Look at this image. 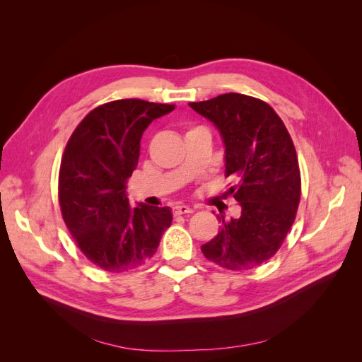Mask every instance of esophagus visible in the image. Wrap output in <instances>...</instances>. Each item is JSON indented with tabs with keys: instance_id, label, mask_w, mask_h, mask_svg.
Returning <instances> with one entry per match:
<instances>
[{
	"instance_id": "obj_1",
	"label": "esophagus",
	"mask_w": 362,
	"mask_h": 362,
	"mask_svg": "<svg viewBox=\"0 0 362 362\" xmlns=\"http://www.w3.org/2000/svg\"><path fill=\"white\" fill-rule=\"evenodd\" d=\"M193 210L187 205H175L173 206V214L175 216H181V214H192Z\"/></svg>"
}]
</instances>
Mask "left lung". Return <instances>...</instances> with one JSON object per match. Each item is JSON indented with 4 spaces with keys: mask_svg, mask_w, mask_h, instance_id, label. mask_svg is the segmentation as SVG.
<instances>
[{
    "mask_svg": "<svg viewBox=\"0 0 362 362\" xmlns=\"http://www.w3.org/2000/svg\"><path fill=\"white\" fill-rule=\"evenodd\" d=\"M218 129L225 175L237 182L229 194L242 206L238 218L201 246L206 259L228 270L258 267L276 254L296 218L300 172L288 131L273 108L257 98L225 93L189 104Z\"/></svg>",
    "mask_w": 362,
    "mask_h": 362,
    "instance_id": "left-lung-1",
    "label": "left lung"
}]
</instances>
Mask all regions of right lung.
I'll use <instances>...</instances> for the list:
<instances>
[{
    "label": "right lung",
    "mask_w": 362,
    "mask_h": 362,
    "mask_svg": "<svg viewBox=\"0 0 362 362\" xmlns=\"http://www.w3.org/2000/svg\"><path fill=\"white\" fill-rule=\"evenodd\" d=\"M172 104L117 100L93 108L72 133L60 164L63 221L80 250L105 272H128L156 254L172 223L169 206L131 208L127 182L140 139Z\"/></svg>",
    "instance_id": "right-lung-1"
}]
</instances>
